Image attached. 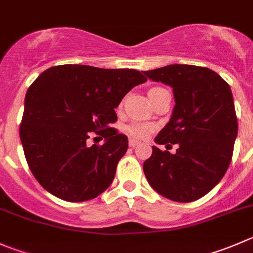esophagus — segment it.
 Wrapping results in <instances>:
<instances>
[{"label": "esophagus", "mask_w": 253, "mask_h": 253, "mask_svg": "<svg viewBox=\"0 0 253 253\" xmlns=\"http://www.w3.org/2000/svg\"><path fill=\"white\" fill-rule=\"evenodd\" d=\"M128 144H129V147H131V148H134V147L138 146L139 142H138V141H136V139H129Z\"/></svg>", "instance_id": "obj_1"}]
</instances>
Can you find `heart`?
<instances>
[{
	"mask_svg": "<svg viewBox=\"0 0 253 253\" xmlns=\"http://www.w3.org/2000/svg\"><path fill=\"white\" fill-rule=\"evenodd\" d=\"M162 87H153L148 91V95H151L152 92L154 91H158L161 90ZM154 131V126L153 125H149V124H143V122H132V124L127 125L126 126V132L132 136L133 138L137 139H143L147 138L152 132Z\"/></svg>",
	"mask_w": 253,
	"mask_h": 253,
	"instance_id": "b5f03b06",
	"label": "heart"
}]
</instances>
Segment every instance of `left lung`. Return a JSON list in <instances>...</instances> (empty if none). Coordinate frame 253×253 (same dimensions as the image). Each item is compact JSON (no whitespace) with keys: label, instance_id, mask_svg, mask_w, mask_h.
Instances as JSON below:
<instances>
[{"label":"left lung","instance_id":"8db88e82","mask_svg":"<svg viewBox=\"0 0 253 253\" xmlns=\"http://www.w3.org/2000/svg\"><path fill=\"white\" fill-rule=\"evenodd\" d=\"M142 73L173 89L171 117L154 141L179 146L174 154L152 147L144 175L167 199H200L221 180L232 158L237 119L231 89L209 68L173 64Z\"/></svg>","mask_w":253,"mask_h":253}]
</instances>
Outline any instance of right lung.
<instances>
[{"instance_id": "obj_1", "label": "right lung", "mask_w": 253, "mask_h": 253, "mask_svg": "<svg viewBox=\"0 0 253 253\" xmlns=\"http://www.w3.org/2000/svg\"><path fill=\"white\" fill-rule=\"evenodd\" d=\"M147 79L133 69L89 65L51 67L29 86L19 127L34 178L59 199L86 202L104 193L128 148L127 136L110 125L125 95ZM90 131L104 145L86 144Z\"/></svg>"}]
</instances>
